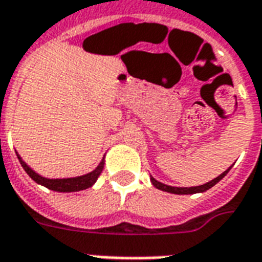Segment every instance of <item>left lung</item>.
Returning <instances> with one entry per match:
<instances>
[{"mask_svg":"<svg viewBox=\"0 0 262 262\" xmlns=\"http://www.w3.org/2000/svg\"><path fill=\"white\" fill-rule=\"evenodd\" d=\"M231 170V167L228 168L227 171H224L221 176H218L217 178H214L213 181H210V182H207V184L204 185H200V186H190V188H177V186H170V185H166V184H161V182H159V181H156L155 178H150V181H152V184L156 186L157 189L160 190H164V192H168V193H176V194H192V193H202V192H206V190H208L210 188H213L214 185L217 184V182H220V181L224 178V177L227 176L228 171Z\"/></svg>","mask_w":262,"mask_h":262,"instance_id":"8db88e82","label":"left lung"}]
</instances>
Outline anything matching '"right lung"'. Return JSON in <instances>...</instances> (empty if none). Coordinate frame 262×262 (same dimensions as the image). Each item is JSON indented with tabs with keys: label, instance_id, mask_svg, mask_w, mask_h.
Masks as SVG:
<instances>
[{
	"label": "right lung",
	"instance_id": "obj_1",
	"mask_svg": "<svg viewBox=\"0 0 262 262\" xmlns=\"http://www.w3.org/2000/svg\"><path fill=\"white\" fill-rule=\"evenodd\" d=\"M17 157H19L21 167L25 168V171L29 174L31 180L35 181L37 184L42 185L45 188H48V189L56 190V192H78V190L91 188L92 185L96 182V180H98V177L101 176L103 166H105V160H102L95 170L92 171V172H88L85 176L74 177V178H62V180H49V178H44L40 174H37L35 171L31 170L30 167L21 160L20 156Z\"/></svg>",
	"mask_w": 262,
	"mask_h": 262
}]
</instances>
